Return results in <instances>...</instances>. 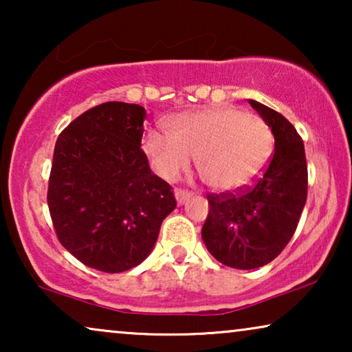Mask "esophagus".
<instances>
[{
  "instance_id": "esophagus-1",
  "label": "esophagus",
  "mask_w": 352,
  "mask_h": 352,
  "mask_svg": "<svg viewBox=\"0 0 352 352\" xmlns=\"http://www.w3.org/2000/svg\"><path fill=\"white\" fill-rule=\"evenodd\" d=\"M175 195H176L177 204H179V205L186 204V201L189 200L190 197H192L190 192H189V190H184V189H176V190H175Z\"/></svg>"
}]
</instances>
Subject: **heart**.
<instances>
[{
	"instance_id": "obj_1",
	"label": "heart",
	"mask_w": 352,
	"mask_h": 352,
	"mask_svg": "<svg viewBox=\"0 0 352 352\" xmlns=\"http://www.w3.org/2000/svg\"><path fill=\"white\" fill-rule=\"evenodd\" d=\"M170 134L148 131L142 141L153 170L168 181L179 177L197 157V170L216 190H237L252 184L274 151L266 120L234 107H213L177 115Z\"/></svg>"
}]
</instances>
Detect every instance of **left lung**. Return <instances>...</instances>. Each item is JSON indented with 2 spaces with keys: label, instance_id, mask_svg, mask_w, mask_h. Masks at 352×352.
I'll use <instances>...</instances> for the list:
<instances>
[{
  "label": "left lung",
  "instance_id": "8db88e82",
  "mask_svg": "<svg viewBox=\"0 0 352 352\" xmlns=\"http://www.w3.org/2000/svg\"><path fill=\"white\" fill-rule=\"evenodd\" d=\"M276 138L263 175L252 186L206 194L210 211L201 239L219 263L256 269L282 253L295 234L307 197L305 144L295 126L276 110L250 99Z\"/></svg>",
  "mask_w": 352,
  "mask_h": 352
}]
</instances>
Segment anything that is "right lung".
<instances>
[{"label":"right lung","mask_w":352,"mask_h":352,"mask_svg":"<svg viewBox=\"0 0 352 352\" xmlns=\"http://www.w3.org/2000/svg\"><path fill=\"white\" fill-rule=\"evenodd\" d=\"M146 109L104 102L76 117L56 141L47 206L62 247L98 271H128L152 252L176 208L173 187L141 148Z\"/></svg>","instance_id":"add662e5"}]
</instances>
